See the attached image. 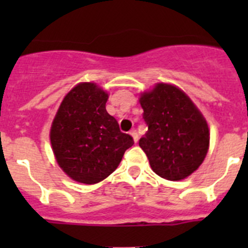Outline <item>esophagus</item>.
I'll return each instance as SVG.
<instances>
[{"label":"esophagus","instance_id":"obj_1","mask_svg":"<svg viewBox=\"0 0 248 248\" xmlns=\"http://www.w3.org/2000/svg\"><path fill=\"white\" fill-rule=\"evenodd\" d=\"M129 134H131V136L133 137V140H134V142H137V141H138V138H139V136H138V133H137V131H136V129H132V131L129 132Z\"/></svg>","mask_w":248,"mask_h":248}]
</instances>
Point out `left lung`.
<instances>
[{
    "instance_id": "obj_1",
    "label": "left lung",
    "mask_w": 248,
    "mask_h": 248,
    "mask_svg": "<svg viewBox=\"0 0 248 248\" xmlns=\"http://www.w3.org/2000/svg\"><path fill=\"white\" fill-rule=\"evenodd\" d=\"M147 132L139 140L152 170L170 181L189 176L209 150L206 120L184 91L159 82L140 96Z\"/></svg>"
}]
</instances>
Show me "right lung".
Instances as JSON below:
<instances>
[{
	"label": "right lung",
	"mask_w": 248,
	"mask_h": 248,
	"mask_svg": "<svg viewBox=\"0 0 248 248\" xmlns=\"http://www.w3.org/2000/svg\"><path fill=\"white\" fill-rule=\"evenodd\" d=\"M108 93L93 82H81L67 93L56 112L50 141L62 170L78 182L93 185L119 167L134 144L108 114Z\"/></svg>",
	"instance_id": "obj_1"
}]
</instances>
